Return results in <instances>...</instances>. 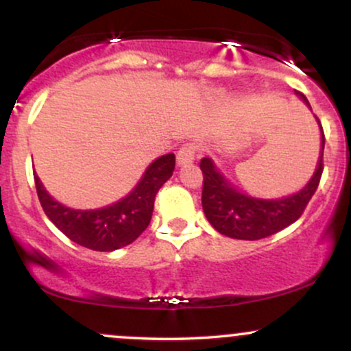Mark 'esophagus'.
<instances>
[{"mask_svg": "<svg viewBox=\"0 0 351 351\" xmlns=\"http://www.w3.org/2000/svg\"><path fill=\"white\" fill-rule=\"evenodd\" d=\"M196 156V145L195 143H186L180 148L176 153V163L178 167H186V165L195 162Z\"/></svg>", "mask_w": 351, "mask_h": 351, "instance_id": "obj_1", "label": "esophagus"}]
</instances>
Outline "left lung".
Returning a JSON list of instances; mask_svg holds the SVG:
<instances>
[{
    "mask_svg": "<svg viewBox=\"0 0 351 351\" xmlns=\"http://www.w3.org/2000/svg\"><path fill=\"white\" fill-rule=\"evenodd\" d=\"M297 97L312 110L304 94L297 92ZM315 120L320 127V156L317 160V167L312 178L293 195L276 199L256 198V196L237 189L219 171V168L209 156H204L201 160L199 168L204 178L201 203H203L204 216H206L209 224L219 234L232 237V239L257 241L276 234L280 229L287 228L289 224L299 219L310 198L315 193L322 171H324L325 136L317 117Z\"/></svg>",
    "mask_w": 351,
    "mask_h": 351,
    "instance_id": "left-lung-1",
    "label": "left lung"
}]
</instances>
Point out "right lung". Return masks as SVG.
<instances>
[{"instance_id": "obj_1", "label": "right lung", "mask_w": 351, "mask_h": 351, "mask_svg": "<svg viewBox=\"0 0 351 351\" xmlns=\"http://www.w3.org/2000/svg\"><path fill=\"white\" fill-rule=\"evenodd\" d=\"M173 170V153L153 160L136 186L125 198L97 209L66 206L46 191L38 175H34V181L44 213L59 231L92 251L112 252L134 243L148 228L156 193L171 178Z\"/></svg>"}]
</instances>
